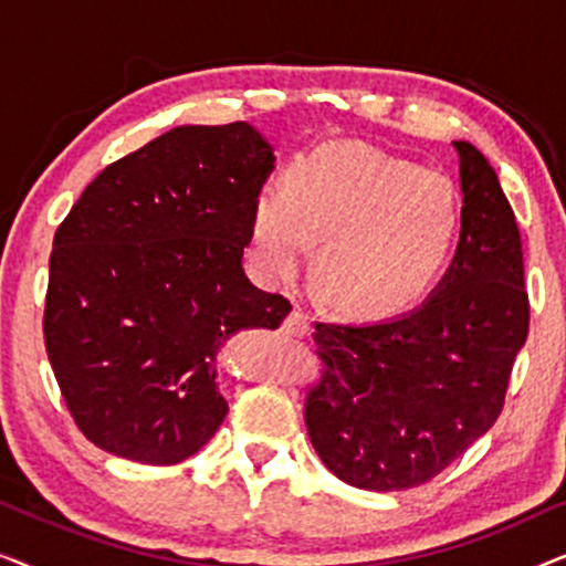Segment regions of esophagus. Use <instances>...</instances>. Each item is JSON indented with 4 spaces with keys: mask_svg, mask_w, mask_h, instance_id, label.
<instances>
[{
    "mask_svg": "<svg viewBox=\"0 0 566 566\" xmlns=\"http://www.w3.org/2000/svg\"><path fill=\"white\" fill-rule=\"evenodd\" d=\"M283 332L291 337H304L312 332V322H308V316L304 312H298V308H293V312L285 316L283 322Z\"/></svg>",
    "mask_w": 566,
    "mask_h": 566,
    "instance_id": "esophagus-1",
    "label": "esophagus"
}]
</instances>
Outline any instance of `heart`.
<instances>
[{
	"mask_svg": "<svg viewBox=\"0 0 566 566\" xmlns=\"http://www.w3.org/2000/svg\"><path fill=\"white\" fill-rule=\"evenodd\" d=\"M461 213L451 180L353 144H329L285 172L283 192L252 200L250 247L260 273L296 275L319 239L316 281L350 314H386L420 298L451 258Z\"/></svg>",
	"mask_w": 566,
	"mask_h": 566,
	"instance_id": "1",
	"label": "heart"
}]
</instances>
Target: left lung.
I'll use <instances>...</instances> for the list:
<instances>
[{"label": "left lung", "instance_id": "8db88e82", "mask_svg": "<svg viewBox=\"0 0 566 566\" xmlns=\"http://www.w3.org/2000/svg\"><path fill=\"white\" fill-rule=\"evenodd\" d=\"M461 159V239L428 298L394 319L316 322L306 394L314 451L345 484L399 492L438 476L492 428L528 337L515 213L484 154Z\"/></svg>", "mask_w": 566, "mask_h": 566}]
</instances>
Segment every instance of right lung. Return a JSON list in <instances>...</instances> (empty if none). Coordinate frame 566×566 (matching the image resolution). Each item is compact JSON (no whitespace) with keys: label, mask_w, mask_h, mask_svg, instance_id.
I'll return each mask as SVG.
<instances>
[{"label":"right lung","mask_w":566,"mask_h":566,"mask_svg":"<svg viewBox=\"0 0 566 566\" xmlns=\"http://www.w3.org/2000/svg\"><path fill=\"white\" fill-rule=\"evenodd\" d=\"M273 146L250 123L177 126L107 165L53 237L43 337L76 428L120 459L169 467L229 412L216 355L291 304L242 270Z\"/></svg>","instance_id":"right-lung-1"}]
</instances>
